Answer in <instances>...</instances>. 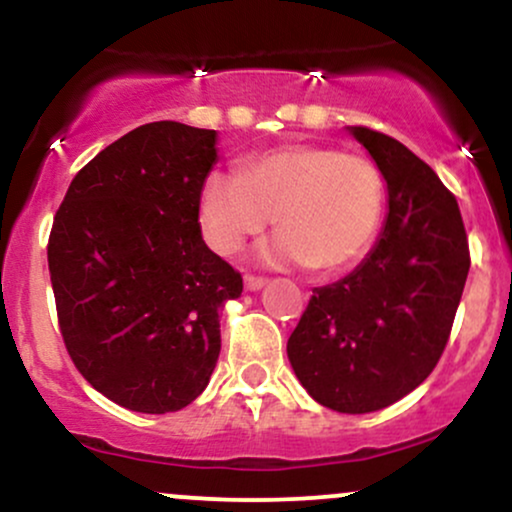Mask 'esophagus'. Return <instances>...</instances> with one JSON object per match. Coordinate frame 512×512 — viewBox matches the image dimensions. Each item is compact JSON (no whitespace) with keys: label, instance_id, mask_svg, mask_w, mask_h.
I'll list each match as a JSON object with an SVG mask.
<instances>
[{"label":"esophagus","instance_id":"esophagus-1","mask_svg":"<svg viewBox=\"0 0 512 512\" xmlns=\"http://www.w3.org/2000/svg\"><path fill=\"white\" fill-rule=\"evenodd\" d=\"M267 286V279H262V276H245V289L248 291H260Z\"/></svg>","mask_w":512,"mask_h":512}]
</instances>
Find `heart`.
<instances>
[{"label":"heart","instance_id":"heart-1","mask_svg":"<svg viewBox=\"0 0 512 512\" xmlns=\"http://www.w3.org/2000/svg\"><path fill=\"white\" fill-rule=\"evenodd\" d=\"M385 211L380 168L332 146L291 144L240 163L238 175L211 173L199 199L209 248L231 257L274 219L264 264H308L313 272L351 269L378 236Z\"/></svg>","mask_w":512,"mask_h":512}]
</instances>
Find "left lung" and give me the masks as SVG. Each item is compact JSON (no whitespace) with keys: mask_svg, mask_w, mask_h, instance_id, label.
I'll return each mask as SVG.
<instances>
[{"mask_svg":"<svg viewBox=\"0 0 512 512\" xmlns=\"http://www.w3.org/2000/svg\"><path fill=\"white\" fill-rule=\"evenodd\" d=\"M387 182L385 226L351 274L313 289L286 344L308 395L368 414L416 390L436 368L469 274L457 199L397 139L349 127Z\"/></svg>","mask_w":512,"mask_h":512,"instance_id":"1","label":"left lung"}]
</instances>
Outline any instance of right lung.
<instances>
[{"label": "right lung", "instance_id": "obj_1", "mask_svg": "<svg viewBox=\"0 0 512 512\" xmlns=\"http://www.w3.org/2000/svg\"><path fill=\"white\" fill-rule=\"evenodd\" d=\"M216 142V129L170 120L132 129L76 173L52 223L64 344L93 390L125 409L195 402L219 361V310L243 293L199 228Z\"/></svg>", "mask_w": 512, "mask_h": 512}]
</instances>
